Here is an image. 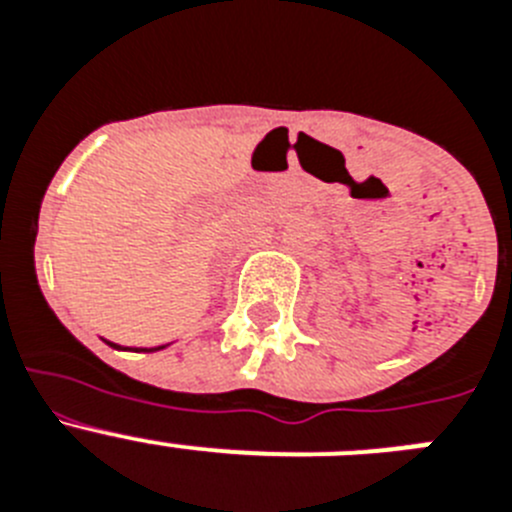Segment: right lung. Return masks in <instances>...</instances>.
I'll use <instances>...</instances> for the list:
<instances>
[{
	"mask_svg": "<svg viewBox=\"0 0 512 512\" xmlns=\"http://www.w3.org/2000/svg\"><path fill=\"white\" fill-rule=\"evenodd\" d=\"M110 346H115V343H110ZM117 348V346H115ZM158 348H164V346H158ZM158 348H143V351H158Z\"/></svg>",
	"mask_w": 512,
	"mask_h": 512,
	"instance_id": "add662e5",
	"label": "right lung"
}]
</instances>
